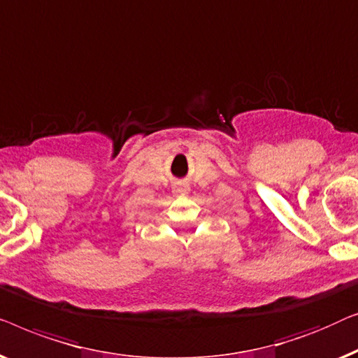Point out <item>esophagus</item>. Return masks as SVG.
I'll use <instances>...</instances> for the list:
<instances>
[{
	"label": "esophagus",
	"instance_id": "obj_1",
	"mask_svg": "<svg viewBox=\"0 0 358 358\" xmlns=\"http://www.w3.org/2000/svg\"><path fill=\"white\" fill-rule=\"evenodd\" d=\"M177 193H178V194H185V193H188V188H186V186H178V188H177Z\"/></svg>",
	"mask_w": 358,
	"mask_h": 358
}]
</instances>
